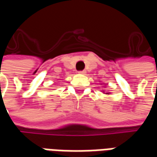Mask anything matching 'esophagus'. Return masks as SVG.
<instances>
[{
    "label": "esophagus",
    "mask_w": 157,
    "mask_h": 157,
    "mask_svg": "<svg viewBox=\"0 0 157 157\" xmlns=\"http://www.w3.org/2000/svg\"><path fill=\"white\" fill-rule=\"evenodd\" d=\"M79 73H80V74H82V75H85L86 73V71H79Z\"/></svg>",
    "instance_id": "obj_1"
}]
</instances>
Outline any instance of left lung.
I'll return each mask as SVG.
<instances>
[{
	"mask_svg": "<svg viewBox=\"0 0 157 157\" xmlns=\"http://www.w3.org/2000/svg\"><path fill=\"white\" fill-rule=\"evenodd\" d=\"M101 85H102V87H104L105 88V86H106V83H102ZM101 92L103 93V94H106V95H110V93L111 92H107V91H105V90H102Z\"/></svg>",
	"mask_w": 157,
	"mask_h": 157,
	"instance_id": "1",
	"label": "left lung"
}]
</instances>
